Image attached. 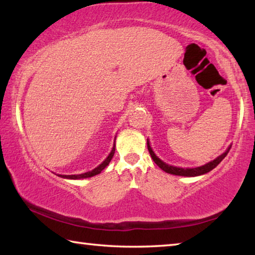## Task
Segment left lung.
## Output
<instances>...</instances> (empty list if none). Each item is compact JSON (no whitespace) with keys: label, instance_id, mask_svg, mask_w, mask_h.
<instances>
[{"label":"left lung","instance_id":"8db88e82","mask_svg":"<svg viewBox=\"0 0 255 255\" xmlns=\"http://www.w3.org/2000/svg\"><path fill=\"white\" fill-rule=\"evenodd\" d=\"M147 148H148V152L150 154V156H152L153 161L157 164L158 167H161V169L166 172V173H170V174H174V175H181V176H198V175H202L205 173H208L209 171H211L213 169H215L216 166L218 165L219 163H221L224 158L226 157V155L228 154V152H230L231 149V146L226 149L225 153H223L221 156H218L216 159H214V161H211L209 163L205 164V165L202 166H198V167H192V169H183V167H176V166H172V165H169V164L164 163L163 161H161L156 155H155V153L153 152L152 147H150L149 145V141L147 139Z\"/></svg>","mask_w":255,"mask_h":255}]
</instances>
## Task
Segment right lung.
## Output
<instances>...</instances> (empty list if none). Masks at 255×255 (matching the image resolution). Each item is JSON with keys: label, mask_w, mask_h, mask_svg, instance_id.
Instances as JSON below:
<instances>
[{"label": "right lung", "mask_w": 255, "mask_h": 255, "mask_svg": "<svg viewBox=\"0 0 255 255\" xmlns=\"http://www.w3.org/2000/svg\"><path fill=\"white\" fill-rule=\"evenodd\" d=\"M116 144H114V147H112V150L110 152V154L108 155V157L103 161L100 165L97 166L96 169H93L92 171H89L86 172V173H82V174H74V175H59L62 176V178H65V179H73V180H79V179H85V178H91V176L97 175L99 173H101L102 170H105L108 164L110 163L111 158L114 157V154H115V150H116Z\"/></svg>", "instance_id": "obj_1"}]
</instances>
